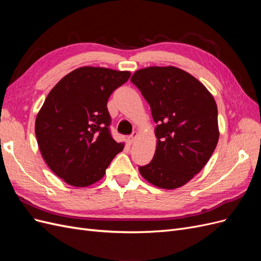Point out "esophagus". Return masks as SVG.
Listing matches in <instances>:
<instances>
[{
  "instance_id": "1",
  "label": "esophagus",
  "mask_w": 261,
  "mask_h": 261,
  "mask_svg": "<svg viewBox=\"0 0 261 261\" xmlns=\"http://www.w3.org/2000/svg\"><path fill=\"white\" fill-rule=\"evenodd\" d=\"M136 136H137V134H136V133H133L130 136H128V138H127V143H128V145H132V144L134 143V141H135Z\"/></svg>"
}]
</instances>
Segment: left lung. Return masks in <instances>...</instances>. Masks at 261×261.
<instances>
[{"label": "left lung", "mask_w": 261, "mask_h": 261, "mask_svg": "<svg viewBox=\"0 0 261 261\" xmlns=\"http://www.w3.org/2000/svg\"><path fill=\"white\" fill-rule=\"evenodd\" d=\"M130 82L151 109L156 149L140 174L152 185L183 186L207 164L219 140L218 108L212 94L185 70L152 66L139 69Z\"/></svg>", "instance_id": "1"}]
</instances>
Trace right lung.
<instances>
[{
	"mask_svg": "<svg viewBox=\"0 0 261 261\" xmlns=\"http://www.w3.org/2000/svg\"><path fill=\"white\" fill-rule=\"evenodd\" d=\"M129 72L85 66L49 92L36 118V137L45 163L67 184L86 187L103 177L124 144L110 132L108 100Z\"/></svg>",
	"mask_w": 261,
	"mask_h": 261,
	"instance_id": "obj_1",
	"label": "right lung"
}]
</instances>
